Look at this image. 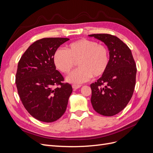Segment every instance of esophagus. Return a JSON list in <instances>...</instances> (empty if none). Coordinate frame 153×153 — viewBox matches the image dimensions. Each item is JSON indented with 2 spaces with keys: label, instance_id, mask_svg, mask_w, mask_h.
I'll return each instance as SVG.
<instances>
[{
  "label": "esophagus",
  "instance_id": "obj_1",
  "mask_svg": "<svg viewBox=\"0 0 153 153\" xmlns=\"http://www.w3.org/2000/svg\"><path fill=\"white\" fill-rule=\"evenodd\" d=\"M82 85H76V84H73L72 85V87L74 89H77L78 88H80Z\"/></svg>",
  "mask_w": 153,
  "mask_h": 153
}]
</instances>
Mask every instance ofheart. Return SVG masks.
I'll use <instances>...</instances> for the list:
<instances>
[{"label":"heart","mask_w":153,"mask_h":153,"mask_svg":"<svg viewBox=\"0 0 153 153\" xmlns=\"http://www.w3.org/2000/svg\"><path fill=\"white\" fill-rule=\"evenodd\" d=\"M78 61L80 68L67 77L75 84L87 82L93 75L98 77L106 72L109 64V52L106 46L97 41L81 39L68 45L67 50L59 48L53 55V62L59 70L70 73Z\"/></svg>","instance_id":"1"}]
</instances>
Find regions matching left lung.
<instances>
[{
	"mask_svg": "<svg viewBox=\"0 0 153 153\" xmlns=\"http://www.w3.org/2000/svg\"><path fill=\"white\" fill-rule=\"evenodd\" d=\"M89 36L103 41L110 54L106 72L91 84V103L96 112L113 116L126 107L133 96L136 83V64L131 50L117 37L108 34Z\"/></svg>",
	"mask_w": 153,
	"mask_h": 153,
	"instance_id": "8db88e82",
	"label": "left lung"
}]
</instances>
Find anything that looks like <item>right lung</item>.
Listing matches in <instances>:
<instances>
[{"label": "right lung", "instance_id": "obj_1", "mask_svg": "<svg viewBox=\"0 0 153 153\" xmlns=\"http://www.w3.org/2000/svg\"><path fill=\"white\" fill-rule=\"evenodd\" d=\"M69 40L47 38L32 43L18 64L15 82L24 107L32 117L45 123L57 121L65 112L71 85L64 83V77L53 62L55 51Z\"/></svg>", "mask_w": 153, "mask_h": 153}]
</instances>
